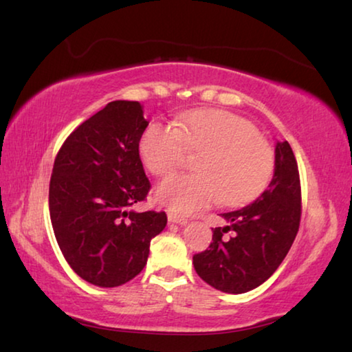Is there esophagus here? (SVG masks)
Returning a JSON list of instances; mask_svg holds the SVG:
<instances>
[{
	"instance_id": "esophagus-1",
	"label": "esophagus",
	"mask_w": 352,
	"mask_h": 352,
	"mask_svg": "<svg viewBox=\"0 0 352 352\" xmlns=\"http://www.w3.org/2000/svg\"><path fill=\"white\" fill-rule=\"evenodd\" d=\"M168 219L170 223H178V225H186L188 223V219L180 216V214H175V212H168Z\"/></svg>"
}]
</instances>
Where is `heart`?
<instances>
[{
    "instance_id": "b5f03b06",
    "label": "heart",
    "mask_w": 352,
    "mask_h": 352,
    "mask_svg": "<svg viewBox=\"0 0 352 352\" xmlns=\"http://www.w3.org/2000/svg\"><path fill=\"white\" fill-rule=\"evenodd\" d=\"M142 164L164 177L180 168L188 151L200 152L194 174H175L158 184L157 200L175 212H195L212 204L237 206L269 183L275 157L248 119L225 110H199L172 126L152 122L138 144Z\"/></svg>"
}]
</instances>
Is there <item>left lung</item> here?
I'll list each match as a JSON object with an SVG mask.
<instances>
[{"mask_svg": "<svg viewBox=\"0 0 352 352\" xmlns=\"http://www.w3.org/2000/svg\"><path fill=\"white\" fill-rule=\"evenodd\" d=\"M210 250L194 254L197 275L225 294H245L265 283L281 265L301 220V184L287 141L276 142L275 172L253 204L220 214Z\"/></svg>", "mask_w": 352, "mask_h": 352, "instance_id": "8db88e82", "label": "left lung"}]
</instances>
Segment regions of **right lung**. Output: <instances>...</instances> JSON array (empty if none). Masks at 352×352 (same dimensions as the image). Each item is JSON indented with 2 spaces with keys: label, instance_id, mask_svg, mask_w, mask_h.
Returning a JSON list of instances; mask_svg holds the SVG:
<instances>
[{
  "label": "right lung",
  "instance_id": "right-lung-1",
  "mask_svg": "<svg viewBox=\"0 0 352 352\" xmlns=\"http://www.w3.org/2000/svg\"><path fill=\"white\" fill-rule=\"evenodd\" d=\"M148 122L136 100H113L82 122L58 151L50 182V214L71 269L99 287H118L144 269L166 212L130 210L151 182L140 158Z\"/></svg>",
  "mask_w": 352,
  "mask_h": 352
}]
</instances>
